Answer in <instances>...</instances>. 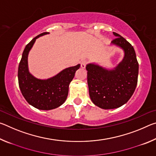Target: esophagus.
<instances>
[{
	"mask_svg": "<svg viewBox=\"0 0 156 156\" xmlns=\"http://www.w3.org/2000/svg\"><path fill=\"white\" fill-rule=\"evenodd\" d=\"M87 61L86 60H83V61H82L81 62H80V67H81V68H83V69H84L86 67V65H87Z\"/></svg>",
	"mask_w": 156,
	"mask_h": 156,
	"instance_id": "1",
	"label": "esophagus"
}]
</instances>
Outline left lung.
<instances>
[{"instance_id": "left-lung-1", "label": "left lung", "mask_w": 156, "mask_h": 156, "mask_svg": "<svg viewBox=\"0 0 156 156\" xmlns=\"http://www.w3.org/2000/svg\"><path fill=\"white\" fill-rule=\"evenodd\" d=\"M112 44L125 52L122 61L113 69H107L94 63L87 65L89 96L93 103L104 109L118 108L130 99L135 91L138 76V62L135 50L119 34Z\"/></svg>"}]
</instances>
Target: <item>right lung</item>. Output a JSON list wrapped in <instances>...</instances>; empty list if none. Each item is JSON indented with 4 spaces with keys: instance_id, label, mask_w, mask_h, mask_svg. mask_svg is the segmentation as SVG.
Here are the masks:
<instances>
[{
    "instance_id": "add662e5",
    "label": "right lung",
    "mask_w": 156,
    "mask_h": 156,
    "mask_svg": "<svg viewBox=\"0 0 156 156\" xmlns=\"http://www.w3.org/2000/svg\"><path fill=\"white\" fill-rule=\"evenodd\" d=\"M49 32H44L33 38L23 51L18 66V84L25 100L31 106L41 110H51L60 107L65 102L68 96L69 85L75 73L80 67L66 68L53 77L41 80L36 78L29 72L27 58L36 40Z\"/></svg>"
}]
</instances>
